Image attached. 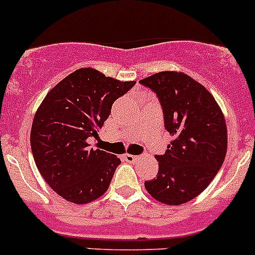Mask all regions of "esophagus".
Returning <instances> with one entry per match:
<instances>
[{
  "label": "esophagus",
  "mask_w": 255,
  "mask_h": 255,
  "mask_svg": "<svg viewBox=\"0 0 255 255\" xmlns=\"http://www.w3.org/2000/svg\"><path fill=\"white\" fill-rule=\"evenodd\" d=\"M125 159H126V161H128V163H134V161H137L138 159H139V156L132 155V154H126Z\"/></svg>",
  "instance_id": "34e87169"
}]
</instances>
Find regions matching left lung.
<instances>
[{
  "instance_id": "obj_1",
  "label": "left lung",
  "mask_w": 255,
  "mask_h": 255,
  "mask_svg": "<svg viewBox=\"0 0 255 255\" xmlns=\"http://www.w3.org/2000/svg\"><path fill=\"white\" fill-rule=\"evenodd\" d=\"M139 82L156 94L165 129L174 135L165 154L155 155L158 175L144 186L165 205L191 201L206 189L225 160V116L206 87L184 73L160 71Z\"/></svg>"
}]
</instances>
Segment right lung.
<instances>
[{"mask_svg": "<svg viewBox=\"0 0 255 255\" xmlns=\"http://www.w3.org/2000/svg\"><path fill=\"white\" fill-rule=\"evenodd\" d=\"M92 68L71 73L53 87L37 110L30 130L33 158L40 175L66 201L84 205L109 189L121 160L89 148L112 105L134 86Z\"/></svg>", "mask_w": 255, "mask_h": 255, "instance_id": "add662e5", "label": "right lung"}]
</instances>
